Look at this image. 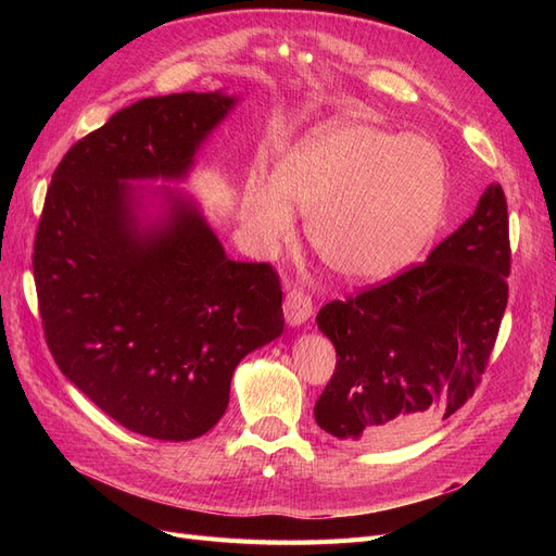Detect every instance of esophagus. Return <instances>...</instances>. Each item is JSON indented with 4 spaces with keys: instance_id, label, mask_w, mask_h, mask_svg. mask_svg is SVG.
Listing matches in <instances>:
<instances>
[{
    "instance_id": "34e87169",
    "label": "esophagus",
    "mask_w": 556,
    "mask_h": 556,
    "mask_svg": "<svg viewBox=\"0 0 556 556\" xmlns=\"http://www.w3.org/2000/svg\"><path fill=\"white\" fill-rule=\"evenodd\" d=\"M282 311H285V319H288V325L299 327V325H304L306 319L313 315V301L304 290L290 288L288 294H285Z\"/></svg>"
}]
</instances>
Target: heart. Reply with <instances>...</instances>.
Returning <instances> with one entry per match:
<instances>
[{
  "instance_id": "b5f03b06",
  "label": "heart",
  "mask_w": 556,
  "mask_h": 556,
  "mask_svg": "<svg viewBox=\"0 0 556 556\" xmlns=\"http://www.w3.org/2000/svg\"><path fill=\"white\" fill-rule=\"evenodd\" d=\"M447 197L441 150L417 137L362 123L315 131L288 160L280 182L252 178L245 220L262 243L294 231L296 206L308 241L333 274L378 280L408 266L439 227Z\"/></svg>"
}]
</instances>
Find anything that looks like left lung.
Here are the masks:
<instances>
[{
	"instance_id": "8db88e82",
	"label": "left lung",
	"mask_w": 556,
	"mask_h": 556,
	"mask_svg": "<svg viewBox=\"0 0 556 556\" xmlns=\"http://www.w3.org/2000/svg\"><path fill=\"white\" fill-rule=\"evenodd\" d=\"M508 276V204L496 182L427 262L319 308L336 371L315 422L341 441L382 443L457 413L490 362Z\"/></svg>"
}]
</instances>
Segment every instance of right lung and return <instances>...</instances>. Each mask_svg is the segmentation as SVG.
I'll return each instance as SVG.
<instances>
[{
    "label": "right lung",
    "instance_id": "1",
    "mask_svg": "<svg viewBox=\"0 0 556 556\" xmlns=\"http://www.w3.org/2000/svg\"><path fill=\"white\" fill-rule=\"evenodd\" d=\"M233 104L223 92L141 99L74 143L46 192L31 266L50 355L94 406L148 439L213 429L233 368L285 327L271 264L229 260L174 190L146 225L129 185L188 176Z\"/></svg>",
    "mask_w": 556,
    "mask_h": 556
}]
</instances>
